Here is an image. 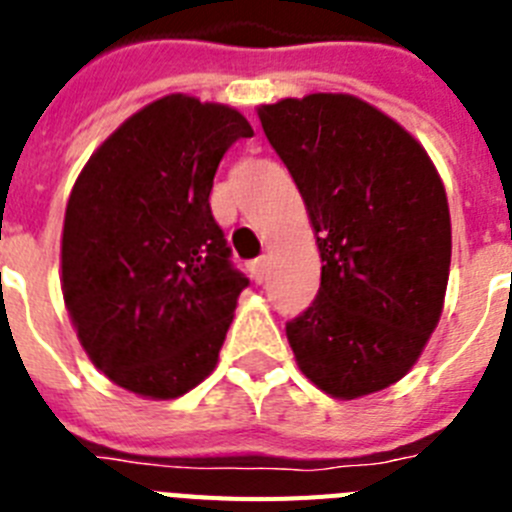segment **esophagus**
Wrapping results in <instances>:
<instances>
[{"instance_id": "1", "label": "esophagus", "mask_w": 512, "mask_h": 512, "mask_svg": "<svg viewBox=\"0 0 512 512\" xmlns=\"http://www.w3.org/2000/svg\"><path fill=\"white\" fill-rule=\"evenodd\" d=\"M266 271H269V259L266 256H259V259L251 261V277L253 282H264L266 279Z\"/></svg>"}]
</instances>
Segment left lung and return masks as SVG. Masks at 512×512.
<instances>
[{"mask_svg":"<svg viewBox=\"0 0 512 512\" xmlns=\"http://www.w3.org/2000/svg\"><path fill=\"white\" fill-rule=\"evenodd\" d=\"M259 117L323 259L318 295L287 323L297 364L343 400L384 390L410 372L441 315L451 264L441 179L413 135L348 94L282 99Z\"/></svg>","mask_w":512,"mask_h":512,"instance_id":"left-lung-1","label":"left lung"}]
</instances>
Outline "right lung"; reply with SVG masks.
Here are the masks:
<instances>
[{
  "mask_svg": "<svg viewBox=\"0 0 512 512\" xmlns=\"http://www.w3.org/2000/svg\"><path fill=\"white\" fill-rule=\"evenodd\" d=\"M253 130L225 104L171 94L89 158L63 220V300L99 372L171 400L215 369L248 277L210 210L215 171Z\"/></svg>",
  "mask_w": 512,
  "mask_h": 512,
  "instance_id": "add662e5",
  "label": "right lung"
}]
</instances>
